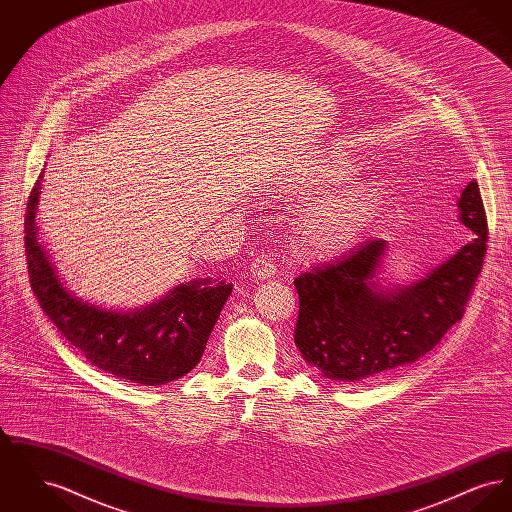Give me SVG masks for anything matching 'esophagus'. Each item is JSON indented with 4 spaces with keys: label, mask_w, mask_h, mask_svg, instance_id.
Instances as JSON below:
<instances>
[{
    "label": "esophagus",
    "mask_w": 512,
    "mask_h": 512,
    "mask_svg": "<svg viewBox=\"0 0 512 512\" xmlns=\"http://www.w3.org/2000/svg\"><path fill=\"white\" fill-rule=\"evenodd\" d=\"M274 272H276V265H274V259L270 255H257L251 261V274L259 280L270 278Z\"/></svg>",
    "instance_id": "obj_1"
}]
</instances>
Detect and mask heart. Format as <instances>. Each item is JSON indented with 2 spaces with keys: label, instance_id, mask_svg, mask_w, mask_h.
Listing matches in <instances>:
<instances>
[{
  "label": "heart",
  "instance_id": "1",
  "mask_svg": "<svg viewBox=\"0 0 512 512\" xmlns=\"http://www.w3.org/2000/svg\"><path fill=\"white\" fill-rule=\"evenodd\" d=\"M351 174V167L338 157H328L318 165L317 180L336 184ZM382 184L359 180L309 205L299 222V232L313 251L332 253L353 244L376 215L382 203Z\"/></svg>",
  "mask_w": 512,
  "mask_h": 512
}]
</instances>
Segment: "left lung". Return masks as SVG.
Listing matches in <instances>:
<instances>
[{"instance_id":"1","label":"left lung","mask_w":512,"mask_h":512,"mask_svg":"<svg viewBox=\"0 0 512 512\" xmlns=\"http://www.w3.org/2000/svg\"><path fill=\"white\" fill-rule=\"evenodd\" d=\"M470 244L411 288L384 292L374 284L386 242L366 240L293 284L299 295L295 345L322 376L372 380L418 361L459 322L484 267L487 217L478 182L459 199Z\"/></svg>"}]
</instances>
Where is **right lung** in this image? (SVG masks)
I'll return each mask as SVG.
<instances>
[{
	"instance_id": "add662e5",
	"label": "right lung",
	"mask_w": 512,
	"mask_h": 512,
	"mask_svg": "<svg viewBox=\"0 0 512 512\" xmlns=\"http://www.w3.org/2000/svg\"><path fill=\"white\" fill-rule=\"evenodd\" d=\"M40 172L28 195L26 265L36 299L57 330L98 368L136 384L161 386L194 368L232 284L190 282L136 313H111L67 292L36 234Z\"/></svg>"
}]
</instances>
